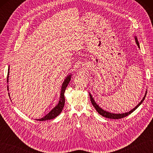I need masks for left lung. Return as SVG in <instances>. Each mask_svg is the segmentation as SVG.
<instances>
[{"instance_id": "obj_1", "label": "left lung", "mask_w": 153, "mask_h": 153, "mask_svg": "<svg viewBox=\"0 0 153 153\" xmlns=\"http://www.w3.org/2000/svg\"><path fill=\"white\" fill-rule=\"evenodd\" d=\"M135 38V42L136 43H137L138 47L139 48L140 47H139V43L138 42V40H137V38L136 36L134 37ZM147 92H145V96L143 97V99L141 100V102H139L138 105L136 106L134 108H133L132 110H131L130 111H129L128 112H125V113H122V114H115V113H111V112H109L108 111H106V110H103L102 108H100V107L97 105V104L95 102V100H94V99L93 98V96L91 95V93H89V97H90V100L91 101V103L93 106L95 107V108L96 109V110L97 112H98V113L100 115H101L104 117H105V118H110V119H120V118H124V117L128 116L129 114H130L131 113H132L134 111V110H135L136 109H137L138 107L140 106L141 105V103L143 102L144 99H145V97H146V95H147Z\"/></svg>"}]
</instances>
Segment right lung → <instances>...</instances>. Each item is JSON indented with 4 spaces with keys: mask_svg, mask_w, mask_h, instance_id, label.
I'll return each instance as SVG.
<instances>
[{
    "mask_svg": "<svg viewBox=\"0 0 153 153\" xmlns=\"http://www.w3.org/2000/svg\"><path fill=\"white\" fill-rule=\"evenodd\" d=\"M9 71H10V66L8 67V69L7 82H8V77H9V73H10ZM71 77V74L68 75L66 78H65L64 82L62 83V87H61L60 99H59V100H58V102L57 105L55 106L54 108L47 114V115H45L43 118H40V119H37V120H39V121H45V120L54 119L56 118V116L59 115L61 113V112L62 111L63 108L64 106V103H65L64 92H65V91H66V89L68 85L69 84V82H70ZM7 87H8V85Z\"/></svg>",
    "mask_w": 153,
    "mask_h": 153,
    "instance_id": "obj_1",
    "label": "right lung"
}]
</instances>
